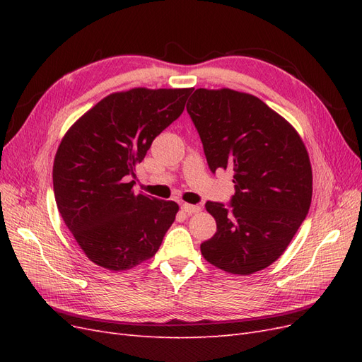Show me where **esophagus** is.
Instances as JSON below:
<instances>
[{
    "label": "esophagus",
    "mask_w": 362,
    "mask_h": 362,
    "mask_svg": "<svg viewBox=\"0 0 362 362\" xmlns=\"http://www.w3.org/2000/svg\"><path fill=\"white\" fill-rule=\"evenodd\" d=\"M181 210H182L184 213H187V214H194V213H199V211H201V206H199V205H192V204L182 202V204H181Z\"/></svg>",
    "instance_id": "obj_1"
}]
</instances>
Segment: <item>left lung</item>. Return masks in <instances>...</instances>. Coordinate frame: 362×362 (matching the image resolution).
Returning <instances> with one entry per match:
<instances>
[{"label": "left lung", "mask_w": 362, "mask_h": 362, "mask_svg": "<svg viewBox=\"0 0 362 362\" xmlns=\"http://www.w3.org/2000/svg\"><path fill=\"white\" fill-rule=\"evenodd\" d=\"M187 112L211 172L231 169L235 184L229 208L205 204L217 231L201 245L204 258L233 275L269 267L311 205L313 170L299 133L259 98L233 89H196Z\"/></svg>", "instance_id": "obj_1"}]
</instances>
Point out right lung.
<instances>
[{"mask_svg": "<svg viewBox=\"0 0 362 362\" xmlns=\"http://www.w3.org/2000/svg\"><path fill=\"white\" fill-rule=\"evenodd\" d=\"M192 89L134 87L105 96L63 136L52 168L54 196L86 257L128 270L156 255L180 206L134 193L137 163L184 110Z\"/></svg>", "mask_w": 362, "mask_h": 362, "instance_id": "right-lung-1", "label": "right lung"}]
</instances>
